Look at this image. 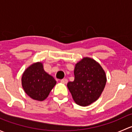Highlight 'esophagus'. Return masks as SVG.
I'll return each instance as SVG.
<instances>
[{"mask_svg":"<svg viewBox=\"0 0 132 132\" xmlns=\"http://www.w3.org/2000/svg\"><path fill=\"white\" fill-rule=\"evenodd\" d=\"M61 83L64 84H66L68 83V80L66 79V78H64V79L61 80Z\"/></svg>","mask_w":132,"mask_h":132,"instance_id":"34e87169","label":"esophagus"}]
</instances>
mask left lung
Wrapping results in <instances>:
<instances>
[{
    "instance_id": "8db88e82",
    "label": "left lung",
    "mask_w": 132,
    "mask_h": 132,
    "mask_svg": "<svg viewBox=\"0 0 132 132\" xmlns=\"http://www.w3.org/2000/svg\"><path fill=\"white\" fill-rule=\"evenodd\" d=\"M75 79L67 86L73 99L78 105L86 107L96 102L105 86V72L98 62L84 57L75 64Z\"/></svg>"
}]
</instances>
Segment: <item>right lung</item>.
Wrapping results in <instances>:
<instances>
[{
  "mask_svg": "<svg viewBox=\"0 0 132 132\" xmlns=\"http://www.w3.org/2000/svg\"><path fill=\"white\" fill-rule=\"evenodd\" d=\"M22 84L27 94L33 100L43 101L49 95L56 81L44 70L40 62L30 65L22 75Z\"/></svg>",
  "mask_w": 132,
  "mask_h": 132,
  "instance_id": "right-lung-1",
  "label": "right lung"
}]
</instances>
